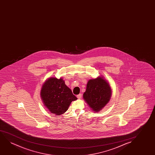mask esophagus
<instances>
[{"mask_svg":"<svg viewBox=\"0 0 155 155\" xmlns=\"http://www.w3.org/2000/svg\"><path fill=\"white\" fill-rule=\"evenodd\" d=\"M81 96H82V95L81 94H79L77 95V97L78 98V99H81Z\"/></svg>","mask_w":155,"mask_h":155,"instance_id":"obj_1","label":"esophagus"}]
</instances>
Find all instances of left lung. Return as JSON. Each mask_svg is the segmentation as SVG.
Returning <instances> with one entry per match:
<instances>
[{"mask_svg": "<svg viewBox=\"0 0 155 155\" xmlns=\"http://www.w3.org/2000/svg\"><path fill=\"white\" fill-rule=\"evenodd\" d=\"M111 94L110 85L100 77L88 81L83 97L93 110L97 112L108 103Z\"/></svg>", "mask_w": 155, "mask_h": 155, "instance_id": "1", "label": "left lung"}]
</instances>
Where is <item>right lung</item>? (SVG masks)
<instances>
[{
    "instance_id": "1",
    "label": "right lung",
    "mask_w": 155,
    "mask_h": 155,
    "mask_svg": "<svg viewBox=\"0 0 155 155\" xmlns=\"http://www.w3.org/2000/svg\"><path fill=\"white\" fill-rule=\"evenodd\" d=\"M41 96L45 106L55 115L65 113L70 103L77 98L72 94L62 78H51L43 85Z\"/></svg>"
}]
</instances>
